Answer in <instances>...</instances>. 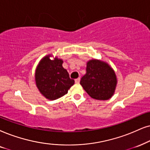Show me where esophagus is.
<instances>
[{
  "label": "esophagus",
  "instance_id": "esophagus-1",
  "mask_svg": "<svg viewBox=\"0 0 150 150\" xmlns=\"http://www.w3.org/2000/svg\"><path fill=\"white\" fill-rule=\"evenodd\" d=\"M75 83H76V84H79V81H80V78H79V77H78V78H77V79H75Z\"/></svg>",
  "mask_w": 150,
  "mask_h": 150
}]
</instances>
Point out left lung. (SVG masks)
<instances>
[{"label": "left lung", "mask_w": 150, "mask_h": 150, "mask_svg": "<svg viewBox=\"0 0 150 150\" xmlns=\"http://www.w3.org/2000/svg\"><path fill=\"white\" fill-rule=\"evenodd\" d=\"M117 82L114 70L109 64L93 59L87 62L86 73L81 77L80 84L93 99L107 100L114 94Z\"/></svg>", "instance_id": "left-lung-1"}]
</instances>
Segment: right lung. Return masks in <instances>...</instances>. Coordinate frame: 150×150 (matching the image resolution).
Instances as JSON below:
<instances>
[{
  "label": "right lung",
  "mask_w": 150,
  "mask_h": 150,
  "mask_svg": "<svg viewBox=\"0 0 150 150\" xmlns=\"http://www.w3.org/2000/svg\"><path fill=\"white\" fill-rule=\"evenodd\" d=\"M51 54L43 57L36 68L35 83L37 88L46 99L54 100L68 93L75 83L62 66L63 60Z\"/></svg>",
  "instance_id": "obj_1"
}]
</instances>
